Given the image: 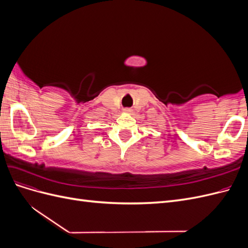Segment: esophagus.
Listing matches in <instances>:
<instances>
[{"mask_svg":"<svg viewBox=\"0 0 248 248\" xmlns=\"http://www.w3.org/2000/svg\"><path fill=\"white\" fill-rule=\"evenodd\" d=\"M124 112H126V114H130L131 109H130V108H125V109H124Z\"/></svg>","mask_w":248,"mask_h":248,"instance_id":"34e87169","label":"esophagus"}]
</instances>
